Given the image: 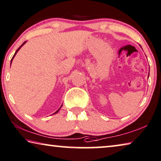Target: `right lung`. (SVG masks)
<instances>
[{
	"mask_svg": "<svg viewBox=\"0 0 161 161\" xmlns=\"http://www.w3.org/2000/svg\"><path fill=\"white\" fill-rule=\"evenodd\" d=\"M25 42H24V43H23V44H21V47H19V48H18V49L16 50V53H14V57H12V58H11V62H12V60H13V58H14V57H15V55H16V53H17V52H18V51H19V50L20 49V48H21V47H22V46H23V45H24V44H25ZM62 106H61V107H62ZM60 108H59V109H58V110H57V112H56V113H53V114H56V113H58V110H59V109H60Z\"/></svg>",
	"mask_w": 161,
	"mask_h": 161,
	"instance_id": "1",
	"label": "right lung"
}]
</instances>
